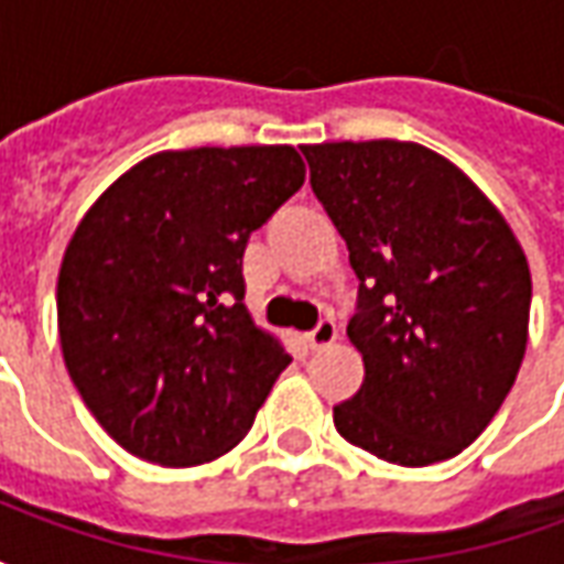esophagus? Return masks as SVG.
<instances>
[{"label":"esophagus","instance_id":"1","mask_svg":"<svg viewBox=\"0 0 564 564\" xmlns=\"http://www.w3.org/2000/svg\"><path fill=\"white\" fill-rule=\"evenodd\" d=\"M335 338H338V329H335L332 319H319L317 326L305 335V341L311 350H319V347H326V344H332Z\"/></svg>","mask_w":564,"mask_h":564}]
</instances>
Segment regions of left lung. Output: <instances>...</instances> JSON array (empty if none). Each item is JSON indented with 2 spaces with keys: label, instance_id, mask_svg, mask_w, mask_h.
Here are the masks:
<instances>
[{
  "label": "left lung",
  "instance_id": "obj_1",
  "mask_svg": "<svg viewBox=\"0 0 564 564\" xmlns=\"http://www.w3.org/2000/svg\"><path fill=\"white\" fill-rule=\"evenodd\" d=\"M359 278L347 338L366 380L335 404L354 447L408 468L453 459L498 414L529 341L532 274L496 205L414 141L302 148Z\"/></svg>",
  "mask_w": 564,
  "mask_h": 564
}]
</instances>
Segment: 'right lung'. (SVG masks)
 <instances>
[{
	"label": "right lung",
	"instance_id": "1",
	"mask_svg": "<svg viewBox=\"0 0 564 564\" xmlns=\"http://www.w3.org/2000/svg\"><path fill=\"white\" fill-rule=\"evenodd\" d=\"M302 184L290 144L162 150L78 223L56 281L63 359L132 456L186 468L250 432L293 359L247 314L241 262Z\"/></svg>",
	"mask_w": 564,
	"mask_h": 564
}]
</instances>
